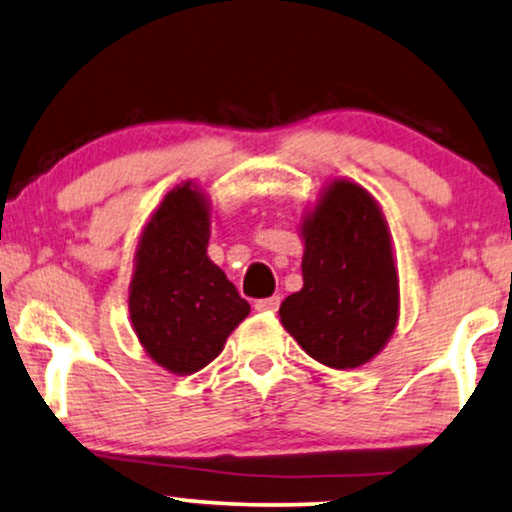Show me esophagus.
Returning <instances> with one entry per match:
<instances>
[{
    "mask_svg": "<svg viewBox=\"0 0 512 512\" xmlns=\"http://www.w3.org/2000/svg\"><path fill=\"white\" fill-rule=\"evenodd\" d=\"M278 306H281V297H278V295L267 297V299H257V302H255L257 311H267V313L278 311Z\"/></svg>",
    "mask_w": 512,
    "mask_h": 512,
    "instance_id": "esophagus-1",
    "label": "esophagus"
}]
</instances>
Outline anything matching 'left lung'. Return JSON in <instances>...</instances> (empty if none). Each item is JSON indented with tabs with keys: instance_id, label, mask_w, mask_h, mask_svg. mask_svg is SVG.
<instances>
[{
	"instance_id": "8db88e82",
	"label": "left lung",
	"mask_w": 512,
	"mask_h": 512,
	"mask_svg": "<svg viewBox=\"0 0 512 512\" xmlns=\"http://www.w3.org/2000/svg\"><path fill=\"white\" fill-rule=\"evenodd\" d=\"M304 288L281 304V323L318 363L349 370L384 349L398 320L391 234L363 187L335 180L304 227Z\"/></svg>"
}]
</instances>
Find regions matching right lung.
Instances as JSON below:
<instances>
[{
	"label": "right lung",
	"mask_w": 512,
	"mask_h": 512,
	"mask_svg": "<svg viewBox=\"0 0 512 512\" xmlns=\"http://www.w3.org/2000/svg\"><path fill=\"white\" fill-rule=\"evenodd\" d=\"M208 203L175 187L142 231L131 281V323L145 351L173 374L199 372L220 356L250 313L236 285L206 255Z\"/></svg>",
	"instance_id": "right-lung-1"
}]
</instances>
